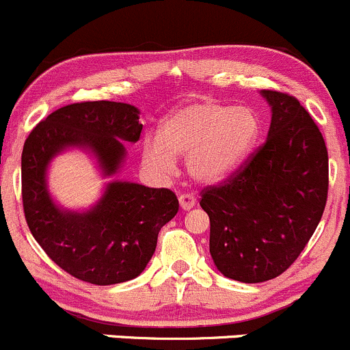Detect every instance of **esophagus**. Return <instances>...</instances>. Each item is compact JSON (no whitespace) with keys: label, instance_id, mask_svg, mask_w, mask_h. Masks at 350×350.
<instances>
[{"label":"esophagus","instance_id":"esophagus-1","mask_svg":"<svg viewBox=\"0 0 350 350\" xmlns=\"http://www.w3.org/2000/svg\"><path fill=\"white\" fill-rule=\"evenodd\" d=\"M178 202H180V206H182V210H191L195 205H197V198H195L191 193H182L178 197Z\"/></svg>","mask_w":350,"mask_h":350}]
</instances>
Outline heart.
<instances>
[{
    "mask_svg": "<svg viewBox=\"0 0 350 350\" xmlns=\"http://www.w3.org/2000/svg\"><path fill=\"white\" fill-rule=\"evenodd\" d=\"M258 135L260 118L252 108L195 98L161 122L159 140L146 138L144 160L170 172L174 157H187V172L195 182L219 183L249 159Z\"/></svg>",
    "mask_w": 350,
    "mask_h": 350,
    "instance_id": "b5f03b06",
    "label": "heart"
}]
</instances>
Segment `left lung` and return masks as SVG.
<instances>
[{"instance_id": "8db88e82", "label": "left lung", "mask_w": 350, "mask_h": 350, "mask_svg": "<svg viewBox=\"0 0 350 350\" xmlns=\"http://www.w3.org/2000/svg\"><path fill=\"white\" fill-rule=\"evenodd\" d=\"M272 111L265 144L224 185L202 191L210 255L228 279H275L307 245L325 208L329 157L294 96L262 90Z\"/></svg>"}]
</instances>
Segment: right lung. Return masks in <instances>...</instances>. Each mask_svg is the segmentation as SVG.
<instances>
[{
	"mask_svg": "<svg viewBox=\"0 0 350 350\" xmlns=\"http://www.w3.org/2000/svg\"><path fill=\"white\" fill-rule=\"evenodd\" d=\"M140 110L118 101H85L48 115L26 138L21 153V191L28 227L41 249L65 272L95 285L140 275L157 249L160 228L178 212L176 195L118 180L126 145L142 133ZM81 149L104 178L102 197L90 209L55 204L47 170L56 156Z\"/></svg>",
	"mask_w": 350,
	"mask_h": 350,
	"instance_id": "obj_1",
	"label": "right lung"
}]
</instances>
